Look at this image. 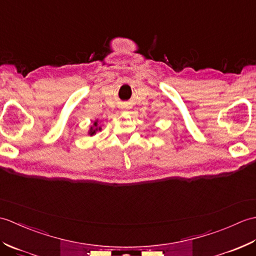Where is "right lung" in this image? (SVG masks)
<instances>
[{"label": "right lung", "instance_id": "add662e5", "mask_svg": "<svg viewBox=\"0 0 256 256\" xmlns=\"http://www.w3.org/2000/svg\"><path fill=\"white\" fill-rule=\"evenodd\" d=\"M101 126L99 125V120H96V121L94 122V124L91 125L89 131H88V135H90V136H94V135L98 132V131H101Z\"/></svg>", "mask_w": 256, "mask_h": 256}]
</instances>
